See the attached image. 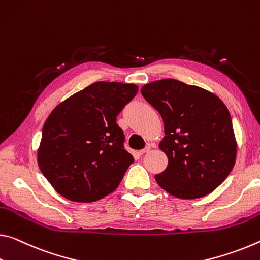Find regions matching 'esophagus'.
Wrapping results in <instances>:
<instances>
[{
    "instance_id": "34e87169",
    "label": "esophagus",
    "mask_w": 260,
    "mask_h": 260,
    "mask_svg": "<svg viewBox=\"0 0 260 260\" xmlns=\"http://www.w3.org/2000/svg\"><path fill=\"white\" fill-rule=\"evenodd\" d=\"M149 150H150V147H149V146H147V147L145 148V149H141V150H140V151H139V154H140V155H143V154H146V152H148Z\"/></svg>"
}]
</instances>
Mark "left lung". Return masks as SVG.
<instances>
[{"instance_id":"obj_1","label":"left lung","mask_w":260,"mask_h":260,"mask_svg":"<svg viewBox=\"0 0 260 260\" xmlns=\"http://www.w3.org/2000/svg\"><path fill=\"white\" fill-rule=\"evenodd\" d=\"M141 93L164 123L159 148L168 156V167L155 175L156 182L182 199L213 192L236 159L233 121L225 105L207 90L174 78L143 85Z\"/></svg>"}]
</instances>
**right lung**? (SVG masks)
I'll return each instance as SVG.
<instances>
[{
  "mask_svg": "<svg viewBox=\"0 0 260 260\" xmlns=\"http://www.w3.org/2000/svg\"><path fill=\"white\" fill-rule=\"evenodd\" d=\"M138 89L135 84L96 82L52 111L43 127L38 164L57 193L92 203L118 187L134 158L125 149L117 117Z\"/></svg>",
  "mask_w": 260,
  "mask_h": 260,
  "instance_id": "obj_1",
  "label": "right lung"
}]
</instances>
